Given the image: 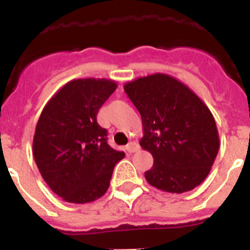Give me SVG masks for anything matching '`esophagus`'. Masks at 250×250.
Segmentation results:
<instances>
[{
  "label": "esophagus",
  "mask_w": 250,
  "mask_h": 250,
  "mask_svg": "<svg viewBox=\"0 0 250 250\" xmlns=\"http://www.w3.org/2000/svg\"><path fill=\"white\" fill-rule=\"evenodd\" d=\"M136 150H138V144H136L135 141H131V143H129L126 146V151L130 152V154H132V152H135Z\"/></svg>",
  "instance_id": "obj_1"
}]
</instances>
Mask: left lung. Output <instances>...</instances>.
<instances>
[{"label":"left lung","instance_id":"8db88e82","mask_svg":"<svg viewBox=\"0 0 250 250\" xmlns=\"http://www.w3.org/2000/svg\"><path fill=\"white\" fill-rule=\"evenodd\" d=\"M124 90L141 115V147L154 158L146 182L176 194L202 184L220 146L213 114L202 99L167 74L139 77Z\"/></svg>","mask_w":250,"mask_h":250}]
</instances>
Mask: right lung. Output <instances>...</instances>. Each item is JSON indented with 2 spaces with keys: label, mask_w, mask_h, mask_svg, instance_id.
I'll use <instances>...</instances> for the list:
<instances>
[{
  "label": "right lung",
  "mask_w": 250,
  "mask_h": 250,
  "mask_svg": "<svg viewBox=\"0 0 250 250\" xmlns=\"http://www.w3.org/2000/svg\"><path fill=\"white\" fill-rule=\"evenodd\" d=\"M118 85L107 79H77L48 100L37 121L32 151L46 184L65 202L85 204L107 191L112 171L125 156L107 144L96 121Z\"/></svg>",
  "instance_id": "1"
}]
</instances>
